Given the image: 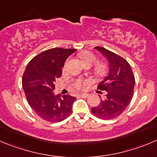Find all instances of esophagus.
I'll use <instances>...</instances> for the list:
<instances>
[{
    "label": "esophagus",
    "mask_w": 157,
    "mask_h": 157,
    "mask_svg": "<svg viewBox=\"0 0 157 157\" xmlns=\"http://www.w3.org/2000/svg\"><path fill=\"white\" fill-rule=\"evenodd\" d=\"M78 96H79V97H82V98H87V97L89 96V94H88V93H82V94H79V95H78Z\"/></svg>",
    "instance_id": "34e87169"
}]
</instances>
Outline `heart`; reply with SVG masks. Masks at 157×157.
I'll return each mask as SVG.
<instances>
[{
  "mask_svg": "<svg viewBox=\"0 0 157 157\" xmlns=\"http://www.w3.org/2000/svg\"><path fill=\"white\" fill-rule=\"evenodd\" d=\"M81 59L86 66H92L95 62H97L98 59L97 56L94 53L91 52H84L81 54ZM109 71V65L105 62H98L95 64L93 67V71L95 75L99 78H102L106 75ZM89 83V80H84L82 78H77L73 82L71 87L75 90H81L86 88Z\"/></svg>",
  "mask_w": 157,
  "mask_h": 157,
  "instance_id": "obj_1",
  "label": "heart"
}]
</instances>
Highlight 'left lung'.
<instances>
[{"mask_svg": "<svg viewBox=\"0 0 157 157\" xmlns=\"http://www.w3.org/2000/svg\"><path fill=\"white\" fill-rule=\"evenodd\" d=\"M106 58L109 65L107 77L99 83L98 89L105 91V98L99 105L92 108V114L102 119L118 117L130 103L133 95L135 77L126 60L104 48H95Z\"/></svg>", "mask_w": 157, "mask_h": 157, "instance_id": "left-lung-1", "label": "left lung"}]
</instances>
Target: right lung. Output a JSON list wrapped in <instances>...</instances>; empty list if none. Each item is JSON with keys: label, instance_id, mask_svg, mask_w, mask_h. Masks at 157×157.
<instances>
[{"label": "right lung", "instance_id": "right-lung-1", "mask_svg": "<svg viewBox=\"0 0 157 157\" xmlns=\"http://www.w3.org/2000/svg\"><path fill=\"white\" fill-rule=\"evenodd\" d=\"M76 49L55 48L33 58L28 64L22 86L31 108L39 117L51 122H61L72 113L76 100L69 95H55V82L62 75L65 60Z\"/></svg>", "mask_w": 157, "mask_h": 157}]
</instances>
